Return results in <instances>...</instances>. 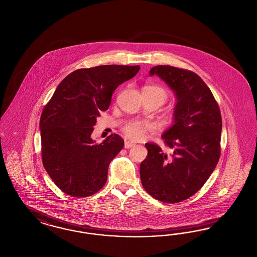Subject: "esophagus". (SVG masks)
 Instances as JSON below:
<instances>
[{"label":"esophagus","mask_w":257,"mask_h":257,"mask_svg":"<svg viewBox=\"0 0 257 257\" xmlns=\"http://www.w3.org/2000/svg\"><path fill=\"white\" fill-rule=\"evenodd\" d=\"M136 144L132 142H125L124 143V147L126 148V149H129V148H132L134 147Z\"/></svg>","instance_id":"esophagus-1"}]
</instances>
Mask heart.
Instances as JSON below:
<instances>
[{
  "label": "heart",
  "mask_w": 257,
  "mask_h": 257,
  "mask_svg": "<svg viewBox=\"0 0 257 257\" xmlns=\"http://www.w3.org/2000/svg\"><path fill=\"white\" fill-rule=\"evenodd\" d=\"M143 90H148L158 95L161 99L162 103L167 99L168 97L166 90L160 86L148 85V86H145ZM154 130H155V126L147 121H135L132 123L127 124L123 129L125 135L129 139L134 141H142L145 138L146 134L148 132H154Z\"/></svg>",
  "instance_id": "obj_1"
}]
</instances>
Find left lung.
<instances>
[{
    "label": "left lung",
    "instance_id": "left-lung-1",
    "mask_svg": "<svg viewBox=\"0 0 257 257\" xmlns=\"http://www.w3.org/2000/svg\"><path fill=\"white\" fill-rule=\"evenodd\" d=\"M164 80L177 97L174 124L161 136L170 149L146 143L141 163L142 186L156 199L177 203L201 189L220 158L222 118L212 91L194 72L170 65L150 70Z\"/></svg>",
    "mask_w": 257,
    "mask_h": 257
}]
</instances>
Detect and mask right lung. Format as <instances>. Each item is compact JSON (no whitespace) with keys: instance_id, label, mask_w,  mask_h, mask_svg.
Segmentation results:
<instances>
[{"instance_id":"add662e5","label":"right lung","mask_w":257,"mask_h":257,"mask_svg":"<svg viewBox=\"0 0 257 257\" xmlns=\"http://www.w3.org/2000/svg\"><path fill=\"white\" fill-rule=\"evenodd\" d=\"M140 69V65L115 64L81 68L65 77L55 90L40 119L42 159L63 193L86 197L106 183L109 164L123 148L124 141L113 134L96 143L91 134L115 88Z\"/></svg>"}]
</instances>
